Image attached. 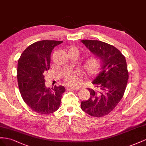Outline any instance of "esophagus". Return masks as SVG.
I'll list each match as a JSON object with an SVG mask.
<instances>
[{
    "label": "esophagus",
    "instance_id": "1",
    "mask_svg": "<svg viewBox=\"0 0 146 146\" xmlns=\"http://www.w3.org/2000/svg\"><path fill=\"white\" fill-rule=\"evenodd\" d=\"M67 89L69 90H78V89H80L78 87H68Z\"/></svg>",
    "mask_w": 146,
    "mask_h": 146
}]
</instances>
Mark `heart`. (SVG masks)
I'll return each mask as SVG.
<instances>
[{
    "instance_id": "b5f03b06",
    "label": "heart",
    "mask_w": 146,
    "mask_h": 146,
    "mask_svg": "<svg viewBox=\"0 0 146 146\" xmlns=\"http://www.w3.org/2000/svg\"><path fill=\"white\" fill-rule=\"evenodd\" d=\"M70 49H73L78 52V50L76 48L72 47ZM102 66V60L101 58L97 56H93L88 58L85 60L84 64H83V68H84L86 73L89 76H94L97 74L100 70ZM65 80L66 82L69 85H76L78 82L77 74L73 73L68 74L65 77Z\"/></svg>"
}]
</instances>
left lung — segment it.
Segmentation results:
<instances>
[{
  "label": "left lung",
  "instance_id": "obj_1",
  "mask_svg": "<svg viewBox=\"0 0 146 146\" xmlns=\"http://www.w3.org/2000/svg\"><path fill=\"white\" fill-rule=\"evenodd\" d=\"M81 42L95 56L101 58L102 66L92 81L95 89H88L90 97L81 102V108L93 117H103L123 97L128 80L125 57L118 49L103 41L82 40Z\"/></svg>",
  "mask_w": 146,
  "mask_h": 146
}]
</instances>
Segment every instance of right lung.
Listing matches in <instances>:
<instances>
[{"label":"right lung","mask_w":146,"mask_h":146,"mask_svg":"<svg viewBox=\"0 0 146 146\" xmlns=\"http://www.w3.org/2000/svg\"><path fill=\"white\" fill-rule=\"evenodd\" d=\"M62 41L42 40L24 50L18 62L17 78L21 95L29 107L37 113L48 114L60 106L64 86L52 90L45 86L44 73L50 68L51 54Z\"/></svg>","instance_id":"obj_1"}]
</instances>
